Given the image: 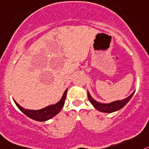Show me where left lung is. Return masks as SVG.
Listing matches in <instances>:
<instances>
[{
	"label": "left lung",
	"instance_id": "8db88e82",
	"mask_svg": "<svg viewBox=\"0 0 149 149\" xmlns=\"http://www.w3.org/2000/svg\"><path fill=\"white\" fill-rule=\"evenodd\" d=\"M135 91L134 92L130 94V96L126 97L125 99L121 100H116V101L111 102L109 103H103L97 102V100L94 99L90 94V93L88 91V100L90 103L93 105V107L96 109L97 110L100 111V112H104V113H112V112H116V111L119 110L121 109L126 105L127 103H128L132 98L133 95H134Z\"/></svg>",
	"mask_w": 149,
	"mask_h": 149
}]
</instances>
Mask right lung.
Returning a JSON list of instances; mask_svg holds the SVG:
<instances>
[{"mask_svg":"<svg viewBox=\"0 0 149 149\" xmlns=\"http://www.w3.org/2000/svg\"><path fill=\"white\" fill-rule=\"evenodd\" d=\"M67 88L64 91V93L62 95L61 98L58 103L55 104H51L49 106H47L45 108H42L41 109H37V110H33V109H24L22 107H21L17 102L14 100L15 105L17 106L18 108L20 109L23 113L31 118L33 120H35L37 121H46L48 120L51 119L52 118L55 116L58 113H59L61 110L62 107H64V102H65L66 95H67Z\"/></svg>","mask_w":149,"mask_h":149,"instance_id":"1","label":"right lung"}]
</instances>
